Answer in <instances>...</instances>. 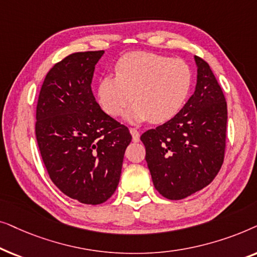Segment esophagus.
<instances>
[{
  "instance_id": "obj_1",
  "label": "esophagus",
  "mask_w": 257,
  "mask_h": 257,
  "mask_svg": "<svg viewBox=\"0 0 257 257\" xmlns=\"http://www.w3.org/2000/svg\"><path fill=\"white\" fill-rule=\"evenodd\" d=\"M130 133H131L133 142H135V143H138L139 140H140V135H139L138 130L131 127V128H130Z\"/></svg>"
}]
</instances>
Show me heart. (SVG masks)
Here are the masks:
<instances>
[{"label": "heart", "mask_w": 257, "mask_h": 257, "mask_svg": "<svg viewBox=\"0 0 257 257\" xmlns=\"http://www.w3.org/2000/svg\"><path fill=\"white\" fill-rule=\"evenodd\" d=\"M114 76L101 78L97 99L108 115L117 117L132 103L125 119L163 124L178 114L192 86V69L184 59L135 51L118 59Z\"/></svg>", "instance_id": "1"}]
</instances>
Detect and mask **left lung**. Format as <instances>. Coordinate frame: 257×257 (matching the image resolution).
Segmentation results:
<instances>
[{"mask_svg": "<svg viewBox=\"0 0 257 257\" xmlns=\"http://www.w3.org/2000/svg\"><path fill=\"white\" fill-rule=\"evenodd\" d=\"M194 59V93L175 117L140 137L154 187L170 200L208 186L223 164L227 101L208 63Z\"/></svg>", "mask_w": 257, "mask_h": 257, "instance_id": "8db88e82", "label": "left lung"}]
</instances>
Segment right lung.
<instances>
[{
    "label": "right lung",
    "mask_w": 257,
    "mask_h": 257,
    "mask_svg": "<svg viewBox=\"0 0 257 257\" xmlns=\"http://www.w3.org/2000/svg\"><path fill=\"white\" fill-rule=\"evenodd\" d=\"M104 50L75 52L47 73L36 108V139L49 177L69 198L99 205L120 179L132 136L101 110L91 83Z\"/></svg>",
    "instance_id": "1"
}]
</instances>
